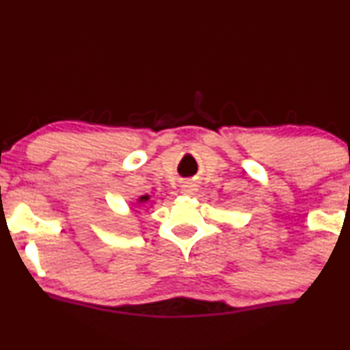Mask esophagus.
<instances>
[{
  "label": "esophagus",
  "instance_id": "obj_1",
  "mask_svg": "<svg viewBox=\"0 0 350 350\" xmlns=\"http://www.w3.org/2000/svg\"><path fill=\"white\" fill-rule=\"evenodd\" d=\"M183 193L184 196H193V193L197 192V186H196V183H186V184H183Z\"/></svg>",
  "mask_w": 350,
  "mask_h": 350
}]
</instances>
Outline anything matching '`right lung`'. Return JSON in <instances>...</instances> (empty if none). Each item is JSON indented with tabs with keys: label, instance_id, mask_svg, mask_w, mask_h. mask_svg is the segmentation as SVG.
Masks as SVG:
<instances>
[{
	"label": "right lung",
	"instance_id": "right-lung-1",
	"mask_svg": "<svg viewBox=\"0 0 350 350\" xmlns=\"http://www.w3.org/2000/svg\"><path fill=\"white\" fill-rule=\"evenodd\" d=\"M137 202H138V204H140V205H145V204H148V202H150V196H148V193H146V196H142L140 199H138Z\"/></svg>",
	"mask_w": 350,
	"mask_h": 350
}]
</instances>
